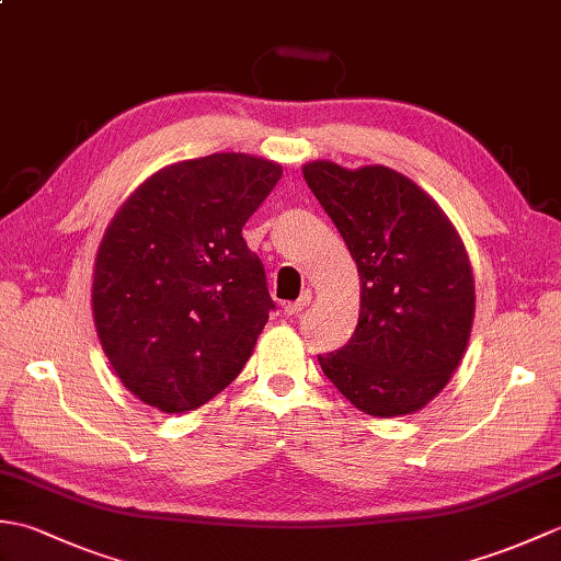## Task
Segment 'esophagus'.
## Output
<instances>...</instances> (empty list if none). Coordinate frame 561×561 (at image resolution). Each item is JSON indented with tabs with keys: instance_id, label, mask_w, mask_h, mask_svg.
Segmentation results:
<instances>
[{
	"instance_id": "obj_1",
	"label": "esophagus",
	"mask_w": 561,
	"mask_h": 561,
	"mask_svg": "<svg viewBox=\"0 0 561 561\" xmlns=\"http://www.w3.org/2000/svg\"><path fill=\"white\" fill-rule=\"evenodd\" d=\"M311 299H313V291L306 289V291L299 296V299L284 306V311H287V316H299V313L304 311V308H306L308 304H311Z\"/></svg>"
}]
</instances>
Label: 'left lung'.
Instances as JSON below:
<instances>
[{"label":"left lung","instance_id":"left-lung-1","mask_svg":"<svg viewBox=\"0 0 561 561\" xmlns=\"http://www.w3.org/2000/svg\"><path fill=\"white\" fill-rule=\"evenodd\" d=\"M362 279L352 340L320 354L323 374L371 416L422 410L446 388L474 318V279L456 226L424 190L388 165H304Z\"/></svg>","mask_w":561,"mask_h":561}]
</instances>
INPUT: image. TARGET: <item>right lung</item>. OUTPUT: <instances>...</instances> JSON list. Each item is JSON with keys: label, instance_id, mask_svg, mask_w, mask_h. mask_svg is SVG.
Masks as SVG:
<instances>
[{"label": "right lung", "instance_id": "1", "mask_svg": "<svg viewBox=\"0 0 561 561\" xmlns=\"http://www.w3.org/2000/svg\"><path fill=\"white\" fill-rule=\"evenodd\" d=\"M282 178L248 153L157 171L117 209L93 265V323L123 386L197 410L243 371L274 308L243 226Z\"/></svg>", "mask_w": 561, "mask_h": 561}]
</instances>
